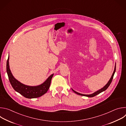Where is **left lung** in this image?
Instances as JSON below:
<instances>
[{"mask_svg":"<svg viewBox=\"0 0 126 126\" xmlns=\"http://www.w3.org/2000/svg\"><path fill=\"white\" fill-rule=\"evenodd\" d=\"M115 71H116V64H115V69H114V72H113V74H112V76H111V78H110V79L109 81H108V82L107 83V84L104 87H103V88H101V89L99 90H98L97 91L94 92V93H93V94H89V95L82 94H81V93H78V92H76L75 91H74V90H73L72 89L74 93H75L76 94H78V95H81V96H86V97H93L96 96L97 95L100 94V93H101V92H102L105 91L109 87V86H110V85L111 84V82H112V80H113V78L114 74H115Z\"/></svg>","mask_w":126,"mask_h":126,"instance_id":"left-lung-1","label":"left lung"}]
</instances>
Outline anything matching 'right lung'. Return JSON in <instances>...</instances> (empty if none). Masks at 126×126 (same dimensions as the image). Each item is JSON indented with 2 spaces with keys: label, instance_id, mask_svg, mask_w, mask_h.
Segmentation results:
<instances>
[{
  "label": "right lung",
  "instance_id": "right-lung-1",
  "mask_svg": "<svg viewBox=\"0 0 126 126\" xmlns=\"http://www.w3.org/2000/svg\"><path fill=\"white\" fill-rule=\"evenodd\" d=\"M9 57L8 56L6 63V71L9 82L14 90L20 93L24 97L28 99L41 97L47 92L50 86L53 74L51 75L44 83L40 85L36 86L25 85L17 80L12 75L9 68Z\"/></svg>",
  "mask_w": 126,
  "mask_h": 126
}]
</instances>
